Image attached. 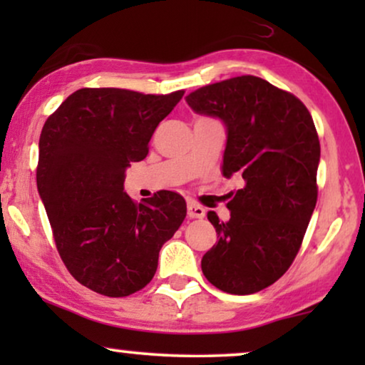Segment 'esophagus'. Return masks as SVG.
Returning <instances> with one entry per match:
<instances>
[{
	"label": "esophagus",
	"instance_id": "obj_1",
	"mask_svg": "<svg viewBox=\"0 0 365 365\" xmlns=\"http://www.w3.org/2000/svg\"><path fill=\"white\" fill-rule=\"evenodd\" d=\"M187 216L191 219H202L206 216V209L202 206H199L196 202H189L187 204Z\"/></svg>",
	"mask_w": 365,
	"mask_h": 365
}]
</instances>
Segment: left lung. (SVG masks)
<instances>
[{
	"label": "left lung",
	"instance_id": "1",
	"mask_svg": "<svg viewBox=\"0 0 365 365\" xmlns=\"http://www.w3.org/2000/svg\"><path fill=\"white\" fill-rule=\"evenodd\" d=\"M197 114L226 126L222 174L244 179L219 222V241L202 256V274L224 292L246 296L291 267L317 202L321 144L301 99L257 76L209 84L186 96Z\"/></svg>",
	"mask_w": 365,
	"mask_h": 365
}]
</instances>
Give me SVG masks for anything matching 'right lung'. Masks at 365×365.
<instances>
[{
	"label": "right lung",
	"mask_w": 365,
	"mask_h": 365,
	"mask_svg": "<svg viewBox=\"0 0 365 365\" xmlns=\"http://www.w3.org/2000/svg\"><path fill=\"white\" fill-rule=\"evenodd\" d=\"M182 94L83 88L44 123L38 192L64 266L94 292L124 297L148 286L163 244L186 217L178 192L159 191L144 204L124 192L126 169L148 156Z\"/></svg>",
	"instance_id": "1"
}]
</instances>
